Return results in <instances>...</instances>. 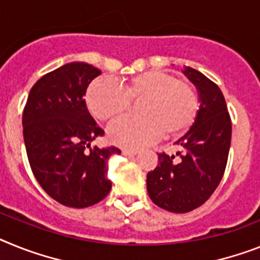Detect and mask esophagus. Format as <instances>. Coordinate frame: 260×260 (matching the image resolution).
Instances as JSON below:
<instances>
[{
	"mask_svg": "<svg viewBox=\"0 0 260 260\" xmlns=\"http://www.w3.org/2000/svg\"><path fill=\"white\" fill-rule=\"evenodd\" d=\"M121 153H123L124 156H135V154H137V150L136 149H125V148H124V149L121 150Z\"/></svg>",
	"mask_w": 260,
	"mask_h": 260,
	"instance_id": "obj_1",
	"label": "esophagus"
}]
</instances>
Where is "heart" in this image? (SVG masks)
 <instances>
[{"instance_id": "obj_1", "label": "heart", "mask_w": 260, "mask_h": 260, "mask_svg": "<svg viewBox=\"0 0 260 260\" xmlns=\"http://www.w3.org/2000/svg\"><path fill=\"white\" fill-rule=\"evenodd\" d=\"M140 116H126L108 128L113 143L141 147L160 139L176 136L191 125L198 110L196 89L173 74L150 70L125 80L121 87L110 78H98L87 89V106L95 117L110 121L121 116L131 100H140Z\"/></svg>"}]
</instances>
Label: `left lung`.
Instances as JSON below:
<instances>
[{
  "mask_svg": "<svg viewBox=\"0 0 260 260\" xmlns=\"http://www.w3.org/2000/svg\"><path fill=\"white\" fill-rule=\"evenodd\" d=\"M182 73L197 88L200 110L189 132L176 141L180 158L158 153V165L147 174L150 200L172 213L191 211L210 198L223 177L231 141L230 115L219 87L191 67Z\"/></svg>",
  "mask_w": 260,
  "mask_h": 260,
  "instance_id": "left-lung-1",
  "label": "left lung"
}]
</instances>
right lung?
<instances>
[{
  "label": "right lung",
  "instance_id": "obj_1",
  "mask_svg": "<svg viewBox=\"0 0 260 260\" xmlns=\"http://www.w3.org/2000/svg\"><path fill=\"white\" fill-rule=\"evenodd\" d=\"M102 74L83 62L43 75L30 89L22 125L26 153L39 185L70 208H88L106 198L112 184L107 161L116 147H92L104 131L87 110V87Z\"/></svg>",
  "mask_w": 260,
  "mask_h": 260
}]
</instances>
